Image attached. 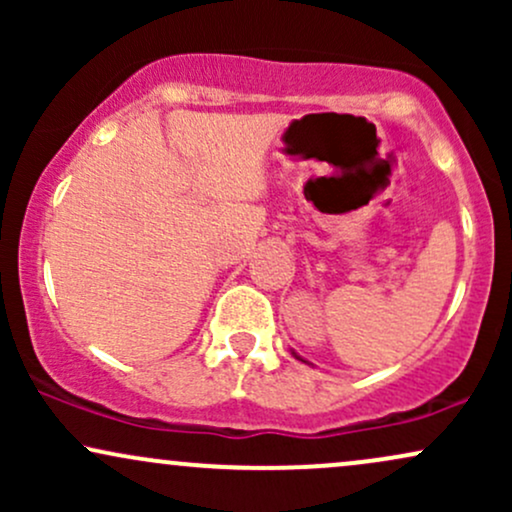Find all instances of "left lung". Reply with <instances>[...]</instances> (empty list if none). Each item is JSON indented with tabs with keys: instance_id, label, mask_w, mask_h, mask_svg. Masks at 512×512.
I'll return each mask as SVG.
<instances>
[{
	"instance_id": "left-lung-1",
	"label": "left lung",
	"mask_w": 512,
	"mask_h": 512,
	"mask_svg": "<svg viewBox=\"0 0 512 512\" xmlns=\"http://www.w3.org/2000/svg\"><path fill=\"white\" fill-rule=\"evenodd\" d=\"M291 354H293V356H296V358H298V361H303V363H308V361H305V358H301V356H298V354H296V351H293V349H291Z\"/></svg>"
}]
</instances>
